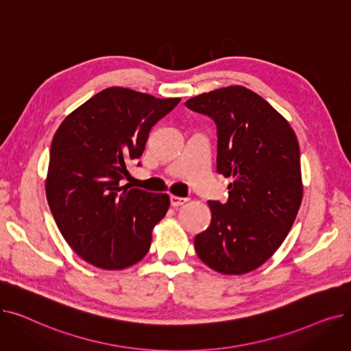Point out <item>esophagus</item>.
Masks as SVG:
<instances>
[{"instance_id": "34e87169", "label": "esophagus", "mask_w": 351, "mask_h": 351, "mask_svg": "<svg viewBox=\"0 0 351 351\" xmlns=\"http://www.w3.org/2000/svg\"><path fill=\"white\" fill-rule=\"evenodd\" d=\"M169 200H171V206H173V208L182 206L183 204H186V202H188L186 197H179V196H175V195H171Z\"/></svg>"}]
</instances>
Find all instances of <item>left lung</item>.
<instances>
[{"label":"left lung","mask_w":351,"mask_h":351,"mask_svg":"<svg viewBox=\"0 0 351 351\" xmlns=\"http://www.w3.org/2000/svg\"><path fill=\"white\" fill-rule=\"evenodd\" d=\"M216 123V171L230 178L225 204L209 200L210 226L195 237L200 261L223 274L262 266L280 247L299 212L300 149L289 122L245 86L185 102Z\"/></svg>","instance_id":"left-lung-1"}]
</instances>
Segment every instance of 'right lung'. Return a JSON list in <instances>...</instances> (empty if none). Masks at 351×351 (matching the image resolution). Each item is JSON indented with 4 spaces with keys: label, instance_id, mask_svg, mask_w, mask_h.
I'll use <instances>...</instances> for the list:
<instances>
[{
    "label": "right lung",
    "instance_id": "right-lung-1",
    "mask_svg": "<svg viewBox=\"0 0 351 351\" xmlns=\"http://www.w3.org/2000/svg\"><path fill=\"white\" fill-rule=\"evenodd\" d=\"M179 101L108 88L73 110L53 135L47 200L66 243L88 263L125 269L149 250L169 196L122 180L128 162L141 158L152 126Z\"/></svg>",
    "mask_w": 351,
    "mask_h": 351
}]
</instances>
